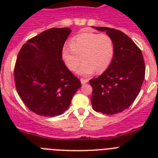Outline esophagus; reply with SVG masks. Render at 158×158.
Returning a JSON list of instances; mask_svg holds the SVG:
<instances>
[{"mask_svg":"<svg viewBox=\"0 0 158 158\" xmlns=\"http://www.w3.org/2000/svg\"><path fill=\"white\" fill-rule=\"evenodd\" d=\"M80 81H81L82 84H86V83H88V82H89V79H83V78H81V79H80Z\"/></svg>","mask_w":158,"mask_h":158,"instance_id":"1","label":"esophagus"}]
</instances>
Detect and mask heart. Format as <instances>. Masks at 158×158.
Here are the masks:
<instances>
[{"instance_id": "1", "label": "heart", "mask_w": 158, "mask_h": 158, "mask_svg": "<svg viewBox=\"0 0 158 158\" xmlns=\"http://www.w3.org/2000/svg\"><path fill=\"white\" fill-rule=\"evenodd\" d=\"M115 52L114 43L107 34L83 33L72 38L70 46L62 49V58L68 69L74 71L82 60L79 74L89 75L95 70L105 71L112 61Z\"/></svg>"}]
</instances>
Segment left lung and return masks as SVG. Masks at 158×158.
Masks as SVG:
<instances>
[{"label":"left lung","mask_w":158,"mask_h":158,"mask_svg":"<svg viewBox=\"0 0 158 158\" xmlns=\"http://www.w3.org/2000/svg\"><path fill=\"white\" fill-rule=\"evenodd\" d=\"M106 31L112 39V61L102 75L89 80L93 88V109L114 115L129 108L139 94L145 77L142 52L130 37L115 28L94 27Z\"/></svg>","instance_id":"left-lung-1"}]
</instances>
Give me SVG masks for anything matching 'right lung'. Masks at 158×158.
<instances>
[{"instance_id": "right-lung-1", "label": "right lung", "mask_w": 158, "mask_h": 158, "mask_svg": "<svg viewBox=\"0 0 158 158\" xmlns=\"http://www.w3.org/2000/svg\"><path fill=\"white\" fill-rule=\"evenodd\" d=\"M52 28L28 39L16 60V90L27 107L37 115L52 117L69 108L81 82L66 67L62 49L70 33Z\"/></svg>"}]
</instances>
